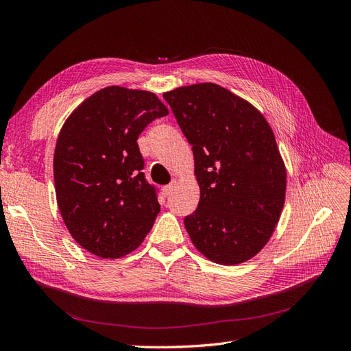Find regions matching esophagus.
Listing matches in <instances>:
<instances>
[{
  "instance_id": "obj_1",
  "label": "esophagus",
  "mask_w": 351,
  "mask_h": 351,
  "mask_svg": "<svg viewBox=\"0 0 351 351\" xmlns=\"http://www.w3.org/2000/svg\"><path fill=\"white\" fill-rule=\"evenodd\" d=\"M176 186H177V182H176V180H173V182L171 183H169V184H167V186H164L162 187V190H164V195H169V193H171L173 192V190L176 189Z\"/></svg>"
}]
</instances>
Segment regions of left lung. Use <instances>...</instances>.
<instances>
[{
  "mask_svg": "<svg viewBox=\"0 0 351 351\" xmlns=\"http://www.w3.org/2000/svg\"><path fill=\"white\" fill-rule=\"evenodd\" d=\"M164 99L195 156L200 199L184 218L190 240L219 265L252 259L271 239L285 200L287 169L271 125L215 83L177 88Z\"/></svg>",
  "mask_w": 351,
  "mask_h": 351,
  "instance_id": "obj_1",
  "label": "left lung"
}]
</instances>
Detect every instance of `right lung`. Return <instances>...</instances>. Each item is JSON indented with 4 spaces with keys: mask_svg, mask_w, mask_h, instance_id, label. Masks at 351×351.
Returning <instances> with one entry per match:
<instances>
[{
    "mask_svg": "<svg viewBox=\"0 0 351 351\" xmlns=\"http://www.w3.org/2000/svg\"><path fill=\"white\" fill-rule=\"evenodd\" d=\"M167 114L152 92L108 86L62 124L54 152L57 204L71 237L95 256H125L151 231L159 204L142 173L137 137Z\"/></svg>",
    "mask_w": 351,
    "mask_h": 351,
    "instance_id": "1",
    "label": "right lung"
}]
</instances>
